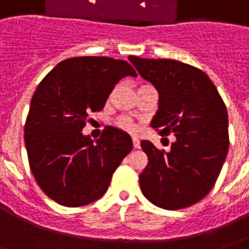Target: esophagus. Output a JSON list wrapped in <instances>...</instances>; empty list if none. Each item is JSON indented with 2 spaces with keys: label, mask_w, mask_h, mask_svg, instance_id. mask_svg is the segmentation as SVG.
Listing matches in <instances>:
<instances>
[{
  "label": "esophagus",
  "mask_w": 249,
  "mask_h": 249,
  "mask_svg": "<svg viewBox=\"0 0 249 249\" xmlns=\"http://www.w3.org/2000/svg\"><path fill=\"white\" fill-rule=\"evenodd\" d=\"M133 148H135V149H139V148H140V140H139V139H136V137H133Z\"/></svg>",
  "instance_id": "1"
}]
</instances>
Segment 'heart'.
Listing matches in <instances>:
<instances>
[{
  "instance_id": "b5f03b06",
  "label": "heart",
  "mask_w": 249,
  "mask_h": 249,
  "mask_svg": "<svg viewBox=\"0 0 249 249\" xmlns=\"http://www.w3.org/2000/svg\"><path fill=\"white\" fill-rule=\"evenodd\" d=\"M116 125L119 126L120 129L129 132V133H135L136 130L139 129V125L136 124L135 121L129 117H119L116 120Z\"/></svg>"
}]
</instances>
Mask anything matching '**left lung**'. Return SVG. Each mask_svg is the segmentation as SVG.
<instances>
[{
    "instance_id": "8db88e82",
    "label": "left lung",
    "mask_w": 249,
    "mask_h": 249,
    "mask_svg": "<svg viewBox=\"0 0 249 249\" xmlns=\"http://www.w3.org/2000/svg\"><path fill=\"white\" fill-rule=\"evenodd\" d=\"M140 76L159 93L152 128L173 133L171 151L141 141L148 165L140 173L142 195L164 209H180L205 197L219 178L228 153V113L209 77L176 60L130 56Z\"/></svg>"
}]
</instances>
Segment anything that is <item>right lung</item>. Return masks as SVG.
Here are the masks:
<instances>
[{"label": "right lung", "mask_w": 249, "mask_h": 249, "mask_svg": "<svg viewBox=\"0 0 249 249\" xmlns=\"http://www.w3.org/2000/svg\"><path fill=\"white\" fill-rule=\"evenodd\" d=\"M136 77L129 62L73 57L57 64L36 89L25 124V146L36 181L65 207L93 203L133 148L124 130L107 126L96 142L82 133L88 114L104 108L114 85Z\"/></svg>", "instance_id": "1"}]
</instances>
